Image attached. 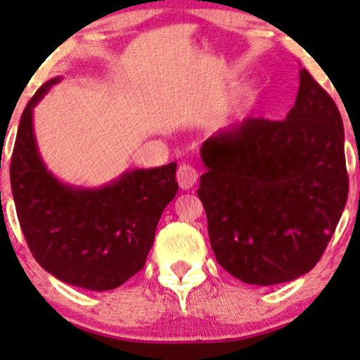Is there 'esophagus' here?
I'll return each mask as SVG.
<instances>
[{
	"instance_id": "esophagus-1",
	"label": "esophagus",
	"mask_w": 360,
	"mask_h": 360,
	"mask_svg": "<svg viewBox=\"0 0 360 360\" xmlns=\"http://www.w3.org/2000/svg\"><path fill=\"white\" fill-rule=\"evenodd\" d=\"M176 177H177V183H179L181 190H190V188H193L195 184H197L198 172L191 165L183 163V165H179V169H177Z\"/></svg>"
}]
</instances>
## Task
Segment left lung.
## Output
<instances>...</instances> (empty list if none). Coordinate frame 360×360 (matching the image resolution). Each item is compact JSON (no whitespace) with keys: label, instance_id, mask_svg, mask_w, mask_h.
Returning <instances> with one entry per match:
<instances>
[{"label":"left lung","instance_id":"1","mask_svg":"<svg viewBox=\"0 0 360 360\" xmlns=\"http://www.w3.org/2000/svg\"><path fill=\"white\" fill-rule=\"evenodd\" d=\"M200 157L207 172L198 198L217 263L254 285L308 274L348 197L343 120L310 72L300 71L285 120H245L209 137Z\"/></svg>","mask_w":360,"mask_h":360}]
</instances>
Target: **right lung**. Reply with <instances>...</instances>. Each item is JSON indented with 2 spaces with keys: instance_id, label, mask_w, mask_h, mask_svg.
Here are the masks:
<instances>
[{
  "instance_id": "obj_1",
  "label": "right lung",
  "mask_w": 360,
  "mask_h": 360,
  "mask_svg": "<svg viewBox=\"0 0 360 360\" xmlns=\"http://www.w3.org/2000/svg\"><path fill=\"white\" fill-rule=\"evenodd\" d=\"M60 78L49 79L20 116L10 183L20 228L43 270L69 285L111 291L146 263L163 209L176 197L177 163L125 170L101 188L64 184L39 157L32 110Z\"/></svg>"
}]
</instances>
